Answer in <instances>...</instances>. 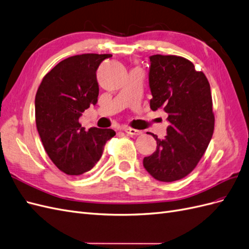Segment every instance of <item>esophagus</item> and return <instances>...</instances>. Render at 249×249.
I'll list each match as a JSON object with an SVG mask.
<instances>
[{
    "label": "esophagus",
    "instance_id": "esophagus-1",
    "mask_svg": "<svg viewBox=\"0 0 249 249\" xmlns=\"http://www.w3.org/2000/svg\"><path fill=\"white\" fill-rule=\"evenodd\" d=\"M124 131L126 134L132 135V136H138V135H141V134H142L141 131L135 130V129H132V127H127V126H124Z\"/></svg>",
    "mask_w": 249,
    "mask_h": 249
}]
</instances>
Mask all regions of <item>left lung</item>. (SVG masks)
Listing matches in <instances>:
<instances>
[{
    "instance_id": "left-lung-1",
    "label": "left lung",
    "mask_w": 249,
    "mask_h": 249,
    "mask_svg": "<svg viewBox=\"0 0 249 249\" xmlns=\"http://www.w3.org/2000/svg\"><path fill=\"white\" fill-rule=\"evenodd\" d=\"M150 109L168 114L167 136L157 141L156 152L143 166L161 182H175L196 167L212 139L215 124L209 81L193 63L179 56L149 57Z\"/></svg>"
}]
</instances>
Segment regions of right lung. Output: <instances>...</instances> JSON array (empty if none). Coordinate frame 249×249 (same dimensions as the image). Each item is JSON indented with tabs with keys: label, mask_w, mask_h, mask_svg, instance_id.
<instances>
[{
	"label": "right lung",
	"mask_w": 249,
	"mask_h": 249,
	"mask_svg": "<svg viewBox=\"0 0 249 249\" xmlns=\"http://www.w3.org/2000/svg\"><path fill=\"white\" fill-rule=\"evenodd\" d=\"M111 54H82L66 58L43 77L35 96L37 131L56 166L69 176H80L99 162L111 129L79 123L82 113L99 96L96 70Z\"/></svg>",
	"instance_id": "1"
}]
</instances>
